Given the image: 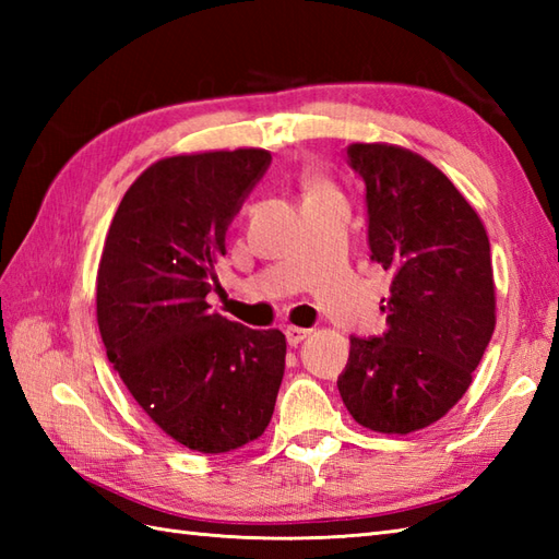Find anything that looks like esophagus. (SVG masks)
<instances>
[{
	"label": "esophagus",
	"mask_w": 559,
	"mask_h": 559,
	"mask_svg": "<svg viewBox=\"0 0 559 559\" xmlns=\"http://www.w3.org/2000/svg\"><path fill=\"white\" fill-rule=\"evenodd\" d=\"M307 336H310V329H302V326H288L286 329V338L290 346H298Z\"/></svg>",
	"instance_id": "34e87169"
}]
</instances>
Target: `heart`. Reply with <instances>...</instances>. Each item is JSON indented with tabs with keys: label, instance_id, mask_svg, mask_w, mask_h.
Masks as SVG:
<instances>
[{
	"label": "heart",
	"instance_id": "obj_1",
	"mask_svg": "<svg viewBox=\"0 0 559 559\" xmlns=\"http://www.w3.org/2000/svg\"><path fill=\"white\" fill-rule=\"evenodd\" d=\"M310 189H312V192H314V189H324V185L319 182V180H310Z\"/></svg>",
	"mask_w": 559,
	"mask_h": 559
}]
</instances>
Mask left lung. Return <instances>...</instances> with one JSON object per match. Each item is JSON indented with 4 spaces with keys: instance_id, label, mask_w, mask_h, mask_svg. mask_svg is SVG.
<instances>
[{
    "instance_id": "1",
    "label": "left lung",
    "mask_w": 559,
    "mask_h": 559,
    "mask_svg": "<svg viewBox=\"0 0 559 559\" xmlns=\"http://www.w3.org/2000/svg\"><path fill=\"white\" fill-rule=\"evenodd\" d=\"M370 259L391 273L382 336H350L338 391L362 427L408 435L471 386L495 331L490 240L449 177L418 153L353 144Z\"/></svg>"
}]
</instances>
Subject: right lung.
I'll return each instance as SVG.
<instances>
[{
	"mask_svg": "<svg viewBox=\"0 0 559 559\" xmlns=\"http://www.w3.org/2000/svg\"><path fill=\"white\" fill-rule=\"evenodd\" d=\"M271 153L153 163L127 189L98 266V326L129 394L165 435L204 454L252 442L276 406L286 336L211 310L225 233Z\"/></svg>",
	"mask_w": 559,
	"mask_h": 559,
	"instance_id": "1",
	"label": "right lung"
}]
</instances>
